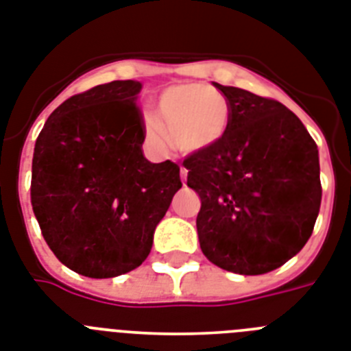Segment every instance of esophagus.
Segmentation results:
<instances>
[{"mask_svg": "<svg viewBox=\"0 0 351 351\" xmlns=\"http://www.w3.org/2000/svg\"><path fill=\"white\" fill-rule=\"evenodd\" d=\"M179 176H181V181H182V184H184V182H186V179H188V170L186 169H181Z\"/></svg>", "mask_w": 351, "mask_h": 351, "instance_id": "1", "label": "esophagus"}]
</instances>
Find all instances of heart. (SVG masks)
<instances>
[{
  "label": "heart",
  "mask_w": 351,
  "mask_h": 351,
  "mask_svg": "<svg viewBox=\"0 0 351 351\" xmlns=\"http://www.w3.org/2000/svg\"><path fill=\"white\" fill-rule=\"evenodd\" d=\"M230 104L226 95L202 83L170 85L156 99L154 117H147V133L163 147L167 133L182 154H199L227 136Z\"/></svg>",
  "instance_id": "1"
}]
</instances>
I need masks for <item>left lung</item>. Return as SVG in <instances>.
<instances>
[{
    "instance_id": "obj_1",
    "label": "left lung",
    "mask_w": 351,
    "mask_h": 351,
    "mask_svg": "<svg viewBox=\"0 0 351 351\" xmlns=\"http://www.w3.org/2000/svg\"><path fill=\"white\" fill-rule=\"evenodd\" d=\"M213 85L230 104L227 136L182 161L200 197V248L227 271L268 274L313 234L322 204L318 145L282 103Z\"/></svg>"
}]
</instances>
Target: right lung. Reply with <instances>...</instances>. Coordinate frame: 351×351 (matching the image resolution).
<instances>
[{
  "instance_id": "obj_1",
  "label": "right lung",
  "mask_w": 351,
  "mask_h": 351,
  "mask_svg": "<svg viewBox=\"0 0 351 351\" xmlns=\"http://www.w3.org/2000/svg\"><path fill=\"white\" fill-rule=\"evenodd\" d=\"M140 90L125 80L73 95L35 142L32 206L42 236L67 268L90 278L138 268L182 186L178 165L143 156Z\"/></svg>"
}]
</instances>
